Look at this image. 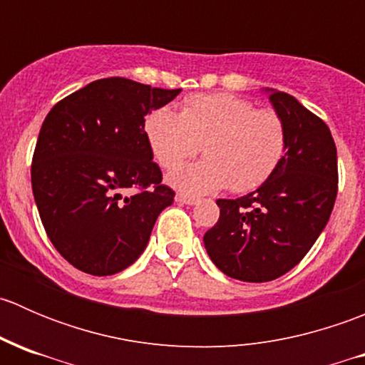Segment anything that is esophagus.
Returning a JSON list of instances; mask_svg holds the SVG:
<instances>
[{
    "label": "esophagus",
    "instance_id": "esophagus-1",
    "mask_svg": "<svg viewBox=\"0 0 365 365\" xmlns=\"http://www.w3.org/2000/svg\"><path fill=\"white\" fill-rule=\"evenodd\" d=\"M176 203H182V205H196L197 203V197H192V196H187V194H176Z\"/></svg>",
    "mask_w": 365,
    "mask_h": 365
}]
</instances>
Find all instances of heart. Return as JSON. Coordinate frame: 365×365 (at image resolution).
Segmentation results:
<instances>
[{
    "instance_id": "obj_1",
    "label": "heart",
    "mask_w": 365,
    "mask_h": 365,
    "mask_svg": "<svg viewBox=\"0 0 365 365\" xmlns=\"http://www.w3.org/2000/svg\"><path fill=\"white\" fill-rule=\"evenodd\" d=\"M146 143L164 169L196 155L203 160L169 175V183L187 194H208L227 185L247 192L267 182L288 148L282 118L270 109L227 93L192 95L180 113L157 108L143 123Z\"/></svg>"
}]
</instances>
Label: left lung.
I'll return each mask as SVG.
<instances>
[{"label":"left lung","mask_w":365,"mask_h":365,"mask_svg":"<svg viewBox=\"0 0 365 365\" xmlns=\"http://www.w3.org/2000/svg\"><path fill=\"white\" fill-rule=\"evenodd\" d=\"M264 93L286 125L284 159L254 192L217 201L220 217L203 237L213 264L244 282L274 281L297 267L337 196V150L325 121L284 91Z\"/></svg>","instance_id":"left-lung-1"}]
</instances>
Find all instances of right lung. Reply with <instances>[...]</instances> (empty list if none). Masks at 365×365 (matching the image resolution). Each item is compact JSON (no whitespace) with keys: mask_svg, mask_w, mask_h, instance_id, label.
I'll return each instance as SVG.
<instances>
[{"mask_svg":"<svg viewBox=\"0 0 365 365\" xmlns=\"http://www.w3.org/2000/svg\"><path fill=\"white\" fill-rule=\"evenodd\" d=\"M180 91L108 77L65 97L43 120L33 196L49 240L79 270L113 275L130 267L173 205L143 123ZM132 186L142 192L125 198Z\"/></svg>","mask_w":365,"mask_h":365,"instance_id":"right-lung-1","label":"right lung"}]
</instances>
